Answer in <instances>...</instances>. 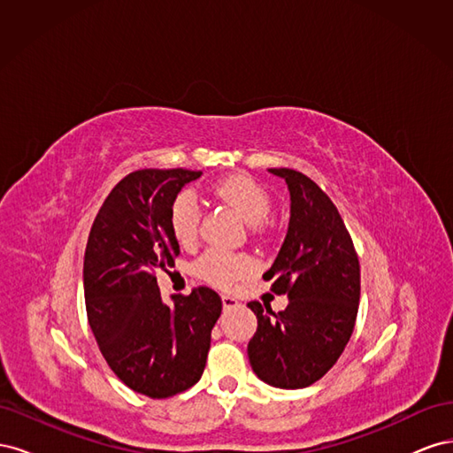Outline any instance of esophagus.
<instances>
[{
	"label": "esophagus",
	"mask_w": 453,
	"mask_h": 453,
	"mask_svg": "<svg viewBox=\"0 0 453 453\" xmlns=\"http://www.w3.org/2000/svg\"><path fill=\"white\" fill-rule=\"evenodd\" d=\"M221 300H223V308H225V310H232V308H238V306H240L238 298H234L232 295H223Z\"/></svg>",
	"instance_id": "1"
}]
</instances>
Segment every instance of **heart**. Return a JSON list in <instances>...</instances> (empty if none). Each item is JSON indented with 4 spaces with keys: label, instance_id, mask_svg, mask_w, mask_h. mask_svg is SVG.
I'll use <instances>...</instances> for the list:
<instances>
[{
    "label": "heart",
    "instance_id": "b5f03b06",
    "mask_svg": "<svg viewBox=\"0 0 453 453\" xmlns=\"http://www.w3.org/2000/svg\"><path fill=\"white\" fill-rule=\"evenodd\" d=\"M213 193L226 202L245 223L257 226L265 223L272 211V198L266 188L245 173L228 175L217 181ZM200 203L195 193L183 190L170 205V228L173 238L181 245L193 243L198 236ZM198 273L208 281L228 287L250 276L255 270V260L245 253H230L223 250H208L198 260Z\"/></svg>",
    "mask_w": 453,
    "mask_h": 453
}]
</instances>
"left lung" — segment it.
Segmentation results:
<instances>
[{
  "label": "left lung",
  "instance_id": "8db88e82",
  "mask_svg": "<svg viewBox=\"0 0 453 453\" xmlns=\"http://www.w3.org/2000/svg\"><path fill=\"white\" fill-rule=\"evenodd\" d=\"M291 195V219L265 280L289 296L281 311L257 300V333L248 355L268 386L303 389L323 378L344 351L357 319L361 268L349 232L333 200L308 175L270 168Z\"/></svg>",
  "mask_w": 453,
  "mask_h": 453
}]
</instances>
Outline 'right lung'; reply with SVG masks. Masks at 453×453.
Returning <instances> with one entry per match:
<instances>
[{
  "instance_id": "obj_1",
  "label": "right lung",
  "mask_w": 453,
  "mask_h": 453,
  "mask_svg": "<svg viewBox=\"0 0 453 453\" xmlns=\"http://www.w3.org/2000/svg\"><path fill=\"white\" fill-rule=\"evenodd\" d=\"M200 175L183 168L128 173L102 203L87 242L83 281L94 338L117 378L150 399L200 380L223 310L210 287L166 304L155 276L180 255L170 205Z\"/></svg>"
}]
</instances>
